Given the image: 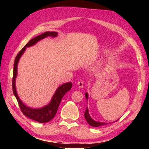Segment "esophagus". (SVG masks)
<instances>
[{
	"instance_id": "1",
	"label": "esophagus",
	"mask_w": 149,
	"mask_h": 149,
	"mask_svg": "<svg viewBox=\"0 0 149 149\" xmlns=\"http://www.w3.org/2000/svg\"><path fill=\"white\" fill-rule=\"evenodd\" d=\"M77 86L80 89H81V88L84 87V82L81 81H78L77 82Z\"/></svg>"
}]
</instances>
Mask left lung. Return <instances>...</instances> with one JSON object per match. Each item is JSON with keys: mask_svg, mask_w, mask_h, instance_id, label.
Segmentation results:
<instances>
[{"mask_svg": "<svg viewBox=\"0 0 149 149\" xmlns=\"http://www.w3.org/2000/svg\"><path fill=\"white\" fill-rule=\"evenodd\" d=\"M85 97H86V99L88 100V97H89V95H88L87 93H85ZM85 120H87V122H88V123L91 125V126H93V127H99V126H101L103 125H106L108 123L107 122H97V121H95L93 119V118L90 116V114L89 113V109H88V108L87 107L86 108V110H85ZM119 120V119H118ZM118 120H117L116 121H118Z\"/></svg>", "mask_w": 149, "mask_h": 149, "instance_id": "left-lung-1", "label": "left lung"}]
</instances>
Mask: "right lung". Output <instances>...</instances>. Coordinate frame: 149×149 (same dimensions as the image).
<instances>
[{"label": "right lung", "instance_id": "1", "mask_svg": "<svg viewBox=\"0 0 149 149\" xmlns=\"http://www.w3.org/2000/svg\"><path fill=\"white\" fill-rule=\"evenodd\" d=\"M58 35L57 32L55 31H46L44 33H42L38 36L35 37V38L32 39L31 40L27 42L25 45V47L20 50L19 52L16 57L14 61V72H13V78H12V89H13V93L16 99L18 102L19 106L21 109L22 112L26 116L28 117L30 119H32L35 121H37L39 123H46L49 122V121L51 120L53 118L55 115H56L58 108L59 104L61 100L64 97V95L67 92L71 89L72 84L71 82L65 83L60 85V87L57 88V89L55 91L54 95L52 96L51 100H50L49 104L44 106L43 107L39 108H33L28 107L24 104L22 101L21 99H19L17 93L16 87V79L17 75V65H18L19 60L20 58L22 57V55L24 53L25 50H26L27 47H29L33 46L37 42H38L41 39L46 38L47 37H55Z\"/></svg>", "mask_w": 149, "mask_h": 149}]
</instances>
